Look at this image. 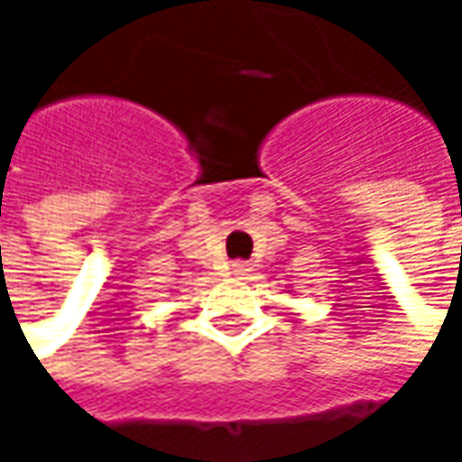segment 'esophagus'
Returning <instances> with one entry per match:
<instances>
[{
    "instance_id": "1",
    "label": "esophagus",
    "mask_w": 462,
    "mask_h": 462,
    "mask_svg": "<svg viewBox=\"0 0 462 462\" xmlns=\"http://www.w3.org/2000/svg\"><path fill=\"white\" fill-rule=\"evenodd\" d=\"M230 273L235 278H245V275L251 273V267H248V262H232Z\"/></svg>"
}]
</instances>
